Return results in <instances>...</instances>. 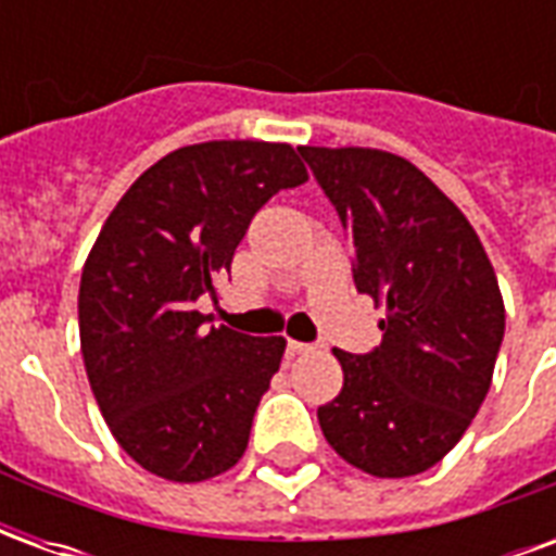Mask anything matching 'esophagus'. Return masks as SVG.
I'll return each mask as SVG.
<instances>
[{"instance_id":"obj_1","label":"esophagus","mask_w":556,"mask_h":556,"mask_svg":"<svg viewBox=\"0 0 556 556\" xmlns=\"http://www.w3.org/2000/svg\"><path fill=\"white\" fill-rule=\"evenodd\" d=\"M289 351L291 354H309V351H315V345L313 342H294V339H291Z\"/></svg>"}]
</instances>
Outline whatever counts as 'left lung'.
I'll use <instances>...</instances> for the list:
<instances>
[{"instance_id": "8db88e82", "label": "left lung", "mask_w": 556, "mask_h": 556, "mask_svg": "<svg viewBox=\"0 0 556 556\" xmlns=\"http://www.w3.org/2000/svg\"><path fill=\"white\" fill-rule=\"evenodd\" d=\"M354 250V286L384 303V339L333 351L342 393L327 443L372 477H414L462 441L491 387L503 298L467 217L422 172L378 148H298Z\"/></svg>"}]
</instances>
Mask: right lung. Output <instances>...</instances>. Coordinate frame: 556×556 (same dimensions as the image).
<instances>
[{"label": "right lung", "instance_id": "1", "mask_svg": "<svg viewBox=\"0 0 556 556\" xmlns=\"http://www.w3.org/2000/svg\"><path fill=\"white\" fill-rule=\"evenodd\" d=\"M309 178L286 142L172 151L103 223L79 279V342L106 426L137 465L202 482L238 465L286 339L205 327L255 211Z\"/></svg>", "mask_w": 556, "mask_h": 556}]
</instances>
